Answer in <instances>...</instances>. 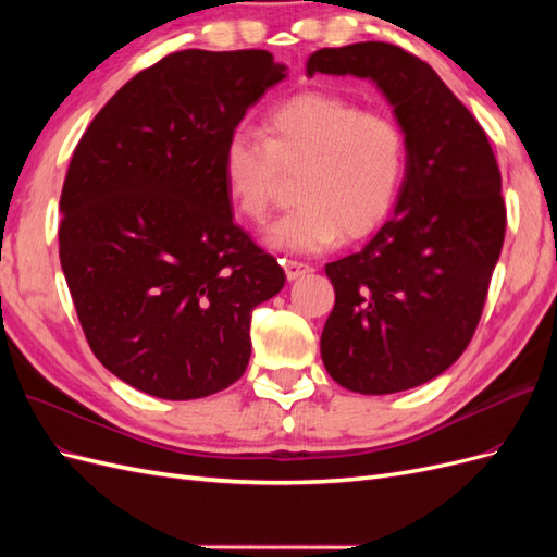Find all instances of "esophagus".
Wrapping results in <instances>:
<instances>
[{"mask_svg": "<svg viewBox=\"0 0 557 557\" xmlns=\"http://www.w3.org/2000/svg\"><path fill=\"white\" fill-rule=\"evenodd\" d=\"M281 264H283V269H285V276H288V281H297V278L305 276V274L313 272L311 264H307V262H297V260H281Z\"/></svg>", "mask_w": 557, "mask_h": 557, "instance_id": "esophagus-1", "label": "esophagus"}]
</instances>
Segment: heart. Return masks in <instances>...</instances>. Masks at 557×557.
<instances>
[{"label":"heart","instance_id":"heart-1","mask_svg":"<svg viewBox=\"0 0 557 557\" xmlns=\"http://www.w3.org/2000/svg\"><path fill=\"white\" fill-rule=\"evenodd\" d=\"M407 137L395 117L344 97L301 92L267 113L264 134L234 129L225 144L227 195L246 221L264 223L285 176H299V205L269 227L288 252H320L362 239L393 213L407 176Z\"/></svg>","mask_w":557,"mask_h":557}]
</instances>
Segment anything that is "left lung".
Listing matches in <instances>:
<instances>
[{
	"instance_id": "1",
	"label": "left lung",
	"mask_w": 557,
	"mask_h": 557,
	"mask_svg": "<svg viewBox=\"0 0 557 557\" xmlns=\"http://www.w3.org/2000/svg\"><path fill=\"white\" fill-rule=\"evenodd\" d=\"M372 78L407 137V176L391 221L325 272L334 309L320 336L327 374L391 395L462 356L499 260L507 207L483 127L428 62L385 41L320 48L307 74Z\"/></svg>"
}]
</instances>
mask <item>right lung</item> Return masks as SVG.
Here are the masks:
<instances>
[{"label": "right lung", "instance_id": "1", "mask_svg": "<svg viewBox=\"0 0 557 557\" xmlns=\"http://www.w3.org/2000/svg\"><path fill=\"white\" fill-rule=\"evenodd\" d=\"M269 50H178L117 90L83 134L60 195V262L111 374L162 399L239 381L252 309L285 274L232 221L230 134L285 78Z\"/></svg>", "mask_w": 557, "mask_h": 557}]
</instances>
